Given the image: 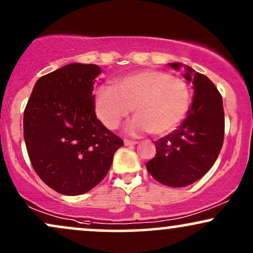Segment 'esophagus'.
Segmentation results:
<instances>
[{"label":"esophagus","instance_id":"1","mask_svg":"<svg viewBox=\"0 0 253 253\" xmlns=\"http://www.w3.org/2000/svg\"><path fill=\"white\" fill-rule=\"evenodd\" d=\"M124 144L126 145V146H133V145H136V144H138V141H134V140H127V139H125V140H124Z\"/></svg>","mask_w":253,"mask_h":253}]
</instances>
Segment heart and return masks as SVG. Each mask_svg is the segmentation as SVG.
Returning <instances> with one entry per match:
<instances>
[{"instance_id":"heart-1","label":"heart","mask_w":253,"mask_h":253,"mask_svg":"<svg viewBox=\"0 0 253 253\" xmlns=\"http://www.w3.org/2000/svg\"><path fill=\"white\" fill-rule=\"evenodd\" d=\"M189 104L190 89L184 80L153 69L127 75L113 88H98L95 95L96 115L108 129H117L133 109L136 117L127 126L133 135L172 132Z\"/></svg>"}]
</instances>
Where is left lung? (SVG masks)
Instances as JSON below:
<instances>
[{
    "label": "left lung",
    "instance_id": "1",
    "mask_svg": "<svg viewBox=\"0 0 253 253\" xmlns=\"http://www.w3.org/2000/svg\"><path fill=\"white\" fill-rule=\"evenodd\" d=\"M178 70L181 63H170ZM184 74L193 82L194 98L178 128L155 141L156 156L146 169L156 181L181 188L196 182L215 163L225 134L222 97L214 83L189 66Z\"/></svg>",
    "mask_w": 253,
    "mask_h": 253
}]
</instances>
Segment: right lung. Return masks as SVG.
<instances>
[{
	"label": "right lung",
	"mask_w": 253,
	"mask_h": 253,
	"mask_svg": "<svg viewBox=\"0 0 253 253\" xmlns=\"http://www.w3.org/2000/svg\"><path fill=\"white\" fill-rule=\"evenodd\" d=\"M95 64L72 63L40 77L24 112V138L38 176L63 195H81L106 177L123 139L95 114Z\"/></svg>",
	"instance_id": "add662e5"
}]
</instances>
